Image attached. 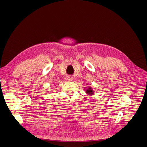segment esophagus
Wrapping results in <instances>:
<instances>
[{"instance_id": "obj_1", "label": "esophagus", "mask_w": 147, "mask_h": 147, "mask_svg": "<svg viewBox=\"0 0 147 147\" xmlns=\"http://www.w3.org/2000/svg\"><path fill=\"white\" fill-rule=\"evenodd\" d=\"M67 80H69V81H72L73 78H71V76H68V78H67Z\"/></svg>"}]
</instances>
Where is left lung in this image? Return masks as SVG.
I'll use <instances>...</instances> for the list:
<instances>
[{"instance_id": "left-lung-1", "label": "left lung", "mask_w": 147, "mask_h": 147, "mask_svg": "<svg viewBox=\"0 0 147 147\" xmlns=\"http://www.w3.org/2000/svg\"><path fill=\"white\" fill-rule=\"evenodd\" d=\"M86 93L89 94V95H93L94 94V90L92 89V88L90 87H89L88 89H86Z\"/></svg>"}]
</instances>
